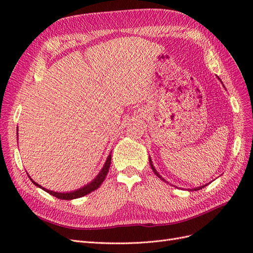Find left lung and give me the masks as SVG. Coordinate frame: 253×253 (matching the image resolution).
<instances>
[{"label":"left lung","mask_w":253,"mask_h":253,"mask_svg":"<svg viewBox=\"0 0 253 253\" xmlns=\"http://www.w3.org/2000/svg\"><path fill=\"white\" fill-rule=\"evenodd\" d=\"M149 159H150V165H151V168H152V170H153V172H154V173H155V175L157 176V177H159L160 179H163L164 181H167V180H166V179H164V178L162 177V176H160V175H159V173H158V172L156 171V169H155V168H154V166H153V163H152V160H151V157H150ZM206 186H207V185H204V186H202V187H197V188H194V189H190V190H191V191H192V190H193V191H197V190H201V189L205 188Z\"/></svg>","instance_id":"1"}]
</instances>
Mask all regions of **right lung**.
<instances>
[{
  "instance_id": "obj_1",
  "label": "right lung",
  "mask_w": 253,
  "mask_h": 253,
  "mask_svg": "<svg viewBox=\"0 0 253 253\" xmlns=\"http://www.w3.org/2000/svg\"><path fill=\"white\" fill-rule=\"evenodd\" d=\"M111 159H112V155L110 154L109 157H108V159H106V162H105L103 168H102V170L100 171V173H99V174L96 176V178L93 179V181H90L89 183H87L86 186H84V187H82V188H80V189H78V190L72 191V192H66V193H64V192H63V193H61V192H53V191H50V190H47V189L43 188L42 186L39 185V183H37L36 181H34L32 178H30V176H29L28 174H27V175H28L29 179L34 182L35 186L41 188V189L44 190V191H46L47 193H49L50 195L55 196V197H57V198H60V200L70 201V200H75V198L82 197V196H84V195H87V194H89L90 192H93V191H95L96 189H98L99 187L101 186V183L103 182V180H104L105 177H106V175H108V173H109L110 166H111Z\"/></svg>"
}]
</instances>
